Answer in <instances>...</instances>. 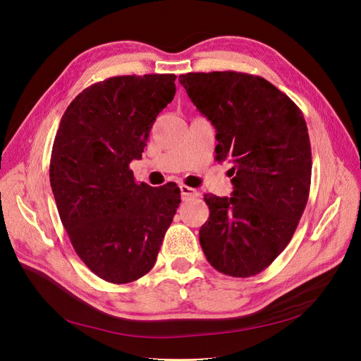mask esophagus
Instances as JSON below:
<instances>
[{"label": "esophagus", "mask_w": 361, "mask_h": 361, "mask_svg": "<svg viewBox=\"0 0 361 361\" xmlns=\"http://www.w3.org/2000/svg\"><path fill=\"white\" fill-rule=\"evenodd\" d=\"M180 190H181V197H183V200L190 199V197H197V196H199V192L196 190V188H192V187H188V185H185V184H181V185H180Z\"/></svg>", "instance_id": "obj_1"}]
</instances>
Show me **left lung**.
Here are the masks:
<instances>
[{
    "mask_svg": "<svg viewBox=\"0 0 361 361\" xmlns=\"http://www.w3.org/2000/svg\"><path fill=\"white\" fill-rule=\"evenodd\" d=\"M180 83L216 128L218 161L233 164L231 197L204 195L203 253L221 274L257 275L291 241L310 192L312 147L301 109L260 75L187 73Z\"/></svg>",
    "mask_w": 361,
    "mask_h": 361,
    "instance_id": "obj_1",
    "label": "left lung"
}]
</instances>
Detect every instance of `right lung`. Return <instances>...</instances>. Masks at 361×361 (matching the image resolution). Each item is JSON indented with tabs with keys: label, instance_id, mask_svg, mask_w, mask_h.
<instances>
[{
	"label": "right lung",
	"instance_id": "right-lung-1",
	"mask_svg": "<svg viewBox=\"0 0 361 361\" xmlns=\"http://www.w3.org/2000/svg\"><path fill=\"white\" fill-rule=\"evenodd\" d=\"M176 74L116 75L86 87L56 131L49 181L74 252L99 278L128 283L157 262L180 204L176 184H137L158 114L174 99Z\"/></svg>",
	"mask_w": 361,
	"mask_h": 361
}]
</instances>
